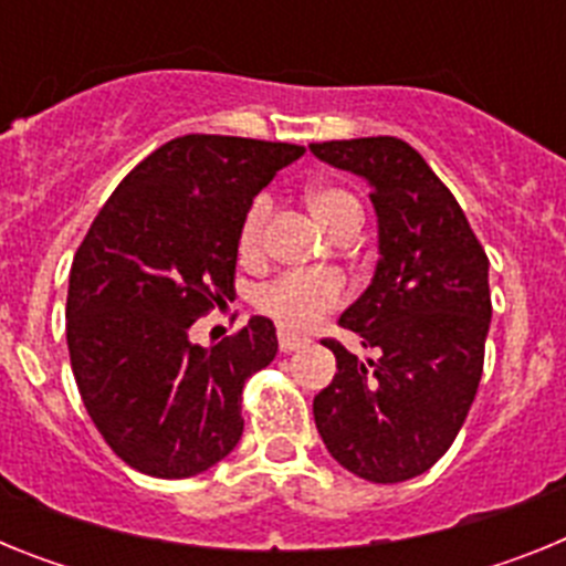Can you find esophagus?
Returning <instances> with one entry per match:
<instances>
[{
  "label": "esophagus",
  "instance_id": "34e87169",
  "mask_svg": "<svg viewBox=\"0 0 566 566\" xmlns=\"http://www.w3.org/2000/svg\"><path fill=\"white\" fill-rule=\"evenodd\" d=\"M303 343H306V339L297 337V334H292V332H286V328H280V332H277V345H280V352H283V354L297 352Z\"/></svg>",
  "mask_w": 566,
  "mask_h": 566
}]
</instances>
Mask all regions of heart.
<instances>
[{"mask_svg": "<svg viewBox=\"0 0 566 566\" xmlns=\"http://www.w3.org/2000/svg\"><path fill=\"white\" fill-rule=\"evenodd\" d=\"M308 207L332 234L352 218H363L357 198L339 187L312 189L308 192ZM269 214H272L269 195H258L249 203L238 229V252L243 260L258 258L260 249H263V232H266ZM345 294H348V289H345V280L337 272H294L269 280V283H260L252 294V303L263 317L274 319L280 328L303 332V328H312L317 319H323V314L337 308Z\"/></svg>", "mask_w": 566, "mask_h": 566, "instance_id": "heart-1", "label": "heart"}]
</instances>
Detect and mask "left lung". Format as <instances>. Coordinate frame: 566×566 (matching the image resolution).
<instances>
[{"instance_id": "1", "label": "left lung", "mask_w": 566, "mask_h": 566, "mask_svg": "<svg viewBox=\"0 0 566 566\" xmlns=\"http://www.w3.org/2000/svg\"><path fill=\"white\" fill-rule=\"evenodd\" d=\"M312 153L371 184L379 223L371 286L339 317L374 357L323 339L337 374L314 397V422L345 470L405 482L444 457L476 397L493 312L488 254L451 189L402 138L323 142Z\"/></svg>"}]
</instances>
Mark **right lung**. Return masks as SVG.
Returning <instances> with one entry per match:
<instances>
[{"instance_id": "obj_1", "label": "right lung", "mask_w": 566, "mask_h": 566, "mask_svg": "<svg viewBox=\"0 0 566 566\" xmlns=\"http://www.w3.org/2000/svg\"><path fill=\"white\" fill-rule=\"evenodd\" d=\"M297 144L181 135L124 178L73 258L67 348L90 419L129 468L187 479L243 433L240 394L277 354L269 317L218 345L189 326L234 294L238 229Z\"/></svg>"}]
</instances>
